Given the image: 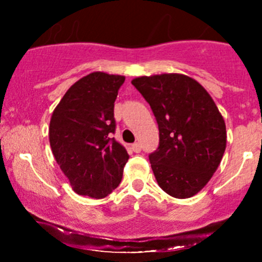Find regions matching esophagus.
Segmentation results:
<instances>
[{"label": "esophagus", "instance_id": "1", "mask_svg": "<svg viewBox=\"0 0 262 262\" xmlns=\"http://www.w3.org/2000/svg\"><path fill=\"white\" fill-rule=\"evenodd\" d=\"M132 149H133V152L139 153V152H141V149H142L141 143H138V142H136V143H133V144H132Z\"/></svg>", "mask_w": 262, "mask_h": 262}]
</instances>
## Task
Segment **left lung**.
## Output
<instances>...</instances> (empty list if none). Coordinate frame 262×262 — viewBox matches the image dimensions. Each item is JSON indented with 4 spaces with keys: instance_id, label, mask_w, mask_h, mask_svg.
Instances as JSON below:
<instances>
[{
    "instance_id": "1",
    "label": "left lung",
    "mask_w": 262,
    "mask_h": 262,
    "mask_svg": "<svg viewBox=\"0 0 262 262\" xmlns=\"http://www.w3.org/2000/svg\"><path fill=\"white\" fill-rule=\"evenodd\" d=\"M132 84L149 104L160 143L150 167L163 191L179 199L199 192L226 150V124L207 90L184 75L138 77Z\"/></svg>"
}]
</instances>
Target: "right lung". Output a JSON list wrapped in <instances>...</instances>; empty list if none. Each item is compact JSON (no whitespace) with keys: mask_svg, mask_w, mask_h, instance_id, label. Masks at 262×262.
I'll return each instance as SVG.
<instances>
[{"mask_svg":"<svg viewBox=\"0 0 262 262\" xmlns=\"http://www.w3.org/2000/svg\"><path fill=\"white\" fill-rule=\"evenodd\" d=\"M124 76L94 72L71 86L53 112L49 142L77 194L101 199L116 189L129 155L113 137L114 102Z\"/></svg>","mask_w":262,"mask_h":262,"instance_id":"right-lung-1","label":"right lung"}]
</instances>
